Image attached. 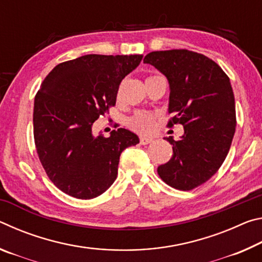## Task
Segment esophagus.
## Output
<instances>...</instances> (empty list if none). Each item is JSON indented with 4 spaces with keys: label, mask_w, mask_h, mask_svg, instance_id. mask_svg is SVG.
I'll return each mask as SVG.
<instances>
[{
    "label": "esophagus",
    "mask_w": 262,
    "mask_h": 262,
    "mask_svg": "<svg viewBox=\"0 0 262 262\" xmlns=\"http://www.w3.org/2000/svg\"><path fill=\"white\" fill-rule=\"evenodd\" d=\"M154 141V137H151V136H140V142H141V144H149V143H151V142Z\"/></svg>",
    "instance_id": "obj_1"
}]
</instances>
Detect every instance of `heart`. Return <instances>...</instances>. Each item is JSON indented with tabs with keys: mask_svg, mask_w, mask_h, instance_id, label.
<instances>
[{
	"mask_svg": "<svg viewBox=\"0 0 262 262\" xmlns=\"http://www.w3.org/2000/svg\"><path fill=\"white\" fill-rule=\"evenodd\" d=\"M129 126L140 133H150L154 129L155 118L148 113H137L129 120Z\"/></svg>",
	"mask_w": 262,
	"mask_h": 262,
	"instance_id": "b5f03b06",
	"label": "heart"
}]
</instances>
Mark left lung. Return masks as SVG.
I'll return each instance as SVG.
<instances>
[{"label": "left lung", "instance_id": "8db88e82", "mask_svg": "<svg viewBox=\"0 0 262 262\" xmlns=\"http://www.w3.org/2000/svg\"><path fill=\"white\" fill-rule=\"evenodd\" d=\"M144 63L154 66L170 85L167 125L184 126L179 141L164 137L173 155L158 166L171 187L189 190L206 183L223 164L236 130V106L231 83L219 64L187 50L151 52Z\"/></svg>", "mask_w": 262, "mask_h": 262}]
</instances>
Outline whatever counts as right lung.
<instances>
[{
	"mask_svg": "<svg viewBox=\"0 0 262 262\" xmlns=\"http://www.w3.org/2000/svg\"><path fill=\"white\" fill-rule=\"evenodd\" d=\"M143 55L89 54L57 64L34 98L33 134L48 178L62 192L82 200L103 194L117 179L121 152L139 143L119 128L108 137L94 122L115 105L119 85Z\"/></svg>",
	"mask_w": 262,
	"mask_h": 262,
	"instance_id": "obj_1",
	"label": "right lung"
}]
</instances>
